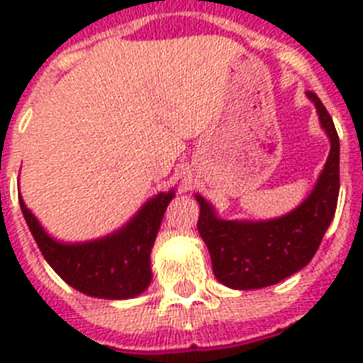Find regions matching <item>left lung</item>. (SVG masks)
I'll use <instances>...</instances> for the list:
<instances>
[{"label": "left lung", "instance_id": "1", "mask_svg": "<svg viewBox=\"0 0 363 363\" xmlns=\"http://www.w3.org/2000/svg\"><path fill=\"white\" fill-rule=\"evenodd\" d=\"M320 125L330 137V156L307 199L288 215L271 220H222L215 207L196 194L198 232L209 248L216 281L235 290L265 288L284 281L309 264L335 215L339 198V137L318 96Z\"/></svg>", "mask_w": 363, "mask_h": 363}]
</instances>
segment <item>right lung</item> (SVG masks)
<instances>
[{"label":"right lung","instance_id":"1","mask_svg":"<svg viewBox=\"0 0 363 363\" xmlns=\"http://www.w3.org/2000/svg\"><path fill=\"white\" fill-rule=\"evenodd\" d=\"M175 190L160 192L121 230L84 242L50 238L18 196L20 209L48 265L79 292L101 299H130L152 281L150 250Z\"/></svg>","mask_w":363,"mask_h":363}]
</instances>
